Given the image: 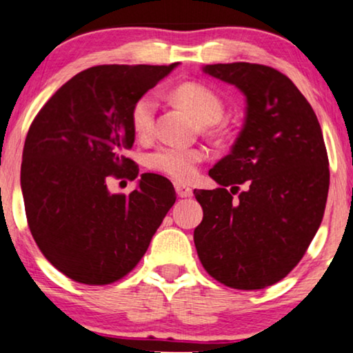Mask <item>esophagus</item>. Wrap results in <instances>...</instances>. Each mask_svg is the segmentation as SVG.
Returning <instances> with one entry per match:
<instances>
[{"mask_svg":"<svg viewBox=\"0 0 353 353\" xmlns=\"http://www.w3.org/2000/svg\"><path fill=\"white\" fill-rule=\"evenodd\" d=\"M174 189H176V194L177 196H181V199H189V196H192V194H194L190 187L182 184V182H176V184H174Z\"/></svg>","mask_w":353,"mask_h":353,"instance_id":"34e87169","label":"esophagus"}]
</instances>
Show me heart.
<instances>
[{"label":"heart","mask_w":353,"mask_h":353,"mask_svg":"<svg viewBox=\"0 0 353 353\" xmlns=\"http://www.w3.org/2000/svg\"><path fill=\"white\" fill-rule=\"evenodd\" d=\"M172 98L177 105L190 112L200 124H214L223 116V101L208 87L195 82L181 83L174 88ZM154 116H157V101L152 95L140 97L130 111V124L134 134L139 139H148L154 130ZM201 148L182 147H159L150 153L145 164L152 171H157L174 179H190L196 171V164L205 159Z\"/></svg>","instance_id":"1"}]
</instances>
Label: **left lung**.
I'll use <instances>...</instances> for the list:
<instances>
[{"instance_id":"left-lung-1","label":"left lung","mask_w":353,"mask_h":353,"mask_svg":"<svg viewBox=\"0 0 353 353\" xmlns=\"http://www.w3.org/2000/svg\"><path fill=\"white\" fill-rule=\"evenodd\" d=\"M203 72L236 85L247 106L231 153L208 172L219 187L194 190L203 208L195 248L221 284L265 289L297 266L323 221L330 190L323 132L307 98L279 70L231 63Z\"/></svg>"}]
</instances>
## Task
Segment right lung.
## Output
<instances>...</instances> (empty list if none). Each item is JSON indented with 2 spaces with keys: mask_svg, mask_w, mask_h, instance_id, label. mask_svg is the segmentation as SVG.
<instances>
[{
  "mask_svg": "<svg viewBox=\"0 0 353 353\" xmlns=\"http://www.w3.org/2000/svg\"><path fill=\"white\" fill-rule=\"evenodd\" d=\"M177 64L85 69L32 122L21 166L27 223L46 260L75 283L105 285L129 274L176 201L159 174H142L129 195L110 194L106 182L139 176L125 157L135 140L130 111Z\"/></svg>",
  "mask_w": 353,
  "mask_h": 353,
  "instance_id": "right-lung-1",
  "label": "right lung"
}]
</instances>
